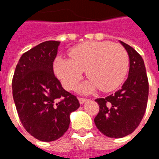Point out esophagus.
Masks as SVG:
<instances>
[{"label":"esophagus","instance_id":"obj_1","mask_svg":"<svg viewBox=\"0 0 159 159\" xmlns=\"http://www.w3.org/2000/svg\"><path fill=\"white\" fill-rule=\"evenodd\" d=\"M89 100V99H87V98H83V97H79V102H80V104H83L85 102H87Z\"/></svg>","mask_w":159,"mask_h":159}]
</instances>
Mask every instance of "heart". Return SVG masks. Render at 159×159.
Segmentation results:
<instances>
[{"label": "heart", "instance_id": "b5f03b06", "mask_svg": "<svg viewBox=\"0 0 159 159\" xmlns=\"http://www.w3.org/2000/svg\"><path fill=\"white\" fill-rule=\"evenodd\" d=\"M70 58L58 57L54 70L64 88L72 90L84 70L89 80L80 87L84 93L95 89L112 91L122 84L128 70L129 58L125 49L110 41H88L72 48Z\"/></svg>", "mask_w": 159, "mask_h": 159}]
</instances>
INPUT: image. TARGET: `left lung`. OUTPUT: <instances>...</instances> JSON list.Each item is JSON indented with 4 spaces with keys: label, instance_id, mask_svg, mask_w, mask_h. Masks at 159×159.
<instances>
[{
    "label": "left lung",
    "instance_id": "1",
    "mask_svg": "<svg viewBox=\"0 0 159 159\" xmlns=\"http://www.w3.org/2000/svg\"><path fill=\"white\" fill-rule=\"evenodd\" d=\"M129 56L128 77L122 88L105 98H97L99 112L95 124L99 131L111 138L132 134L143 118L149 96V81L143 59L132 47L120 41Z\"/></svg>",
    "mask_w": 159,
    "mask_h": 159
}]
</instances>
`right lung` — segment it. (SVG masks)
Masks as SVG:
<instances>
[{"label": "right lung", "mask_w": 159, "mask_h": 159, "mask_svg": "<svg viewBox=\"0 0 159 159\" xmlns=\"http://www.w3.org/2000/svg\"><path fill=\"white\" fill-rule=\"evenodd\" d=\"M59 41L42 42L22 55L12 79V94L25 129L42 142L64 135L70 113L80 107L75 95L65 91L54 74Z\"/></svg>", "instance_id": "add662e5"}]
</instances>
